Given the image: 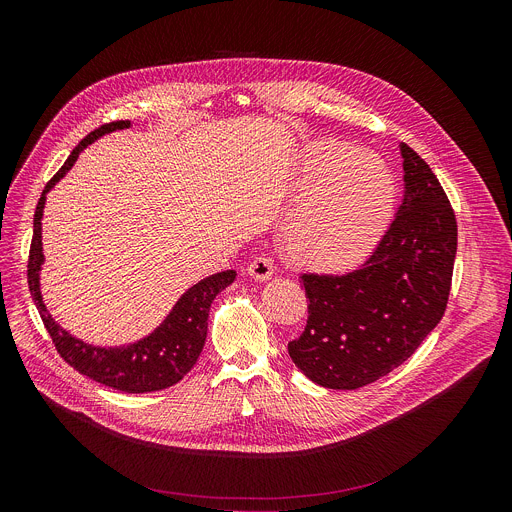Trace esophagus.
<instances>
[{
	"label": "esophagus",
	"instance_id": "1",
	"mask_svg": "<svg viewBox=\"0 0 512 512\" xmlns=\"http://www.w3.org/2000/svg\"><path fill=\"white\" fill-rule=\"evenodd\" d=\"M247 271H249V275H251L253 279L265 281V279H269V277L273 275V259H271V257H265V255L255 257V259L249 263Z\"/></svg>",
	"mask_w": 512,
	"mask_h": 512
}]
</instances>
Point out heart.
I'll return each mask as SVG.
<instances>
[{"label": "heart", "mask_w": 512, "mask_h": 512, "mask_svg": "<svg viewBox=\"0 0 512 512\" xmlns=\"http://www.w3.org/2000/svg\"><path fill=\"white\" fill-rule=\"evenodd\" d=\"M393 202V176L379 158L332 160L287 225V251L312 269L354 267L381 241Z\"/></svg>", "instance_id": "1"}]
</instances>
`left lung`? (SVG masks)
Instances as JSON below:
<instances>
[{
  "mask_svg": "<svg viewBox=\"0 0 512 512\" xmlns=\"http://www.w3.org/2000/svg\"><path fill=\"white\" fill-rule=\"evenodd\" d=\"M405 192L373 255L344 275L304 273L308 324L287 344L316 385L352 391L403 364L440 324L450 296L458 225L431 168L401 143Z\"/></svg>",
  "mask_w": 512,
  "mask_h": 512,
  "instance_id": "obj_1",
  "label": "left lung"
}]
</instances>
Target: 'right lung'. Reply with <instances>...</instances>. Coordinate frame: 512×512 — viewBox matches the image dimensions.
Masks as SVG:
<instances>
[{"mask_svg":"<svg viewBox=\"0 0 512 512\" xmlns=\"http://www.w3.org/2000/svg\"><path fill=\"white\" fill-rule=\"evenodd\" d=\"M129 125V121H113L91 131L77 148L70 152L64 166L46 184L34 212V237L28 259V285L32 300L40 312V318L58 354L72 369H77L81 375L105 387L123 393H152L176 385L178 381L184 379L186 373H190L204 348L210 304L216 298V294H221L225 287H229L235 281L237 271L227 269L221 273H214L192 285L186 294H182L172 312L152 334L127 346H93L68 334L48 314L40 291V269L44 263L42 212L46 204V194L56 186L60 178H64V174L72 166H75L77 158L89 143L103 137L105 133L125 129Z\"/></svg>","mask_w":512,"mask_h":512,"instance_id":"obj_1","label":"right lung"}]
</instances>
